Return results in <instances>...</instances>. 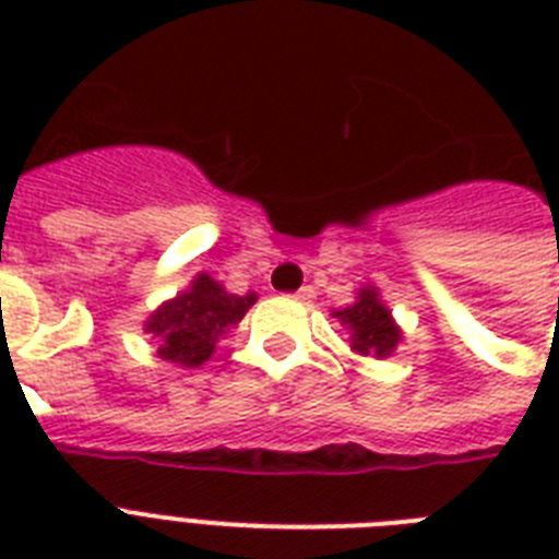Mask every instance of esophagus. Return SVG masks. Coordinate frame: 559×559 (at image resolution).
<instances>
[{"mask_svg":"<svg viewBox=\"0 0 559 559\" xmlns=\"http://www.w3.org/2000/svg\"><path fill=\"white\" fill-rule=\"evenodd\" d=\"M316 296V289L313 287H301L293 298H298V301H310V298Z\"/></svg>","mask_w":559,"mask_h":559,"instance_id":"obj_1","label":"esophagus"}]
</instances>
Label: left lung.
<instances>
[{
    "label": "left lung",
    "mask_w": 559,
    "mask_h": 559,
    "mask_svg": "<svg viewBox=\"0 0 559 559\" xmlns=\"http://www.w3.org/2000/svg\"><path fill=\"white\" fill-rule=\"evenodd\" d=\"M333 319H340L342 328H348L350 350L359 354V357L385 359L403 342L400 324L394 322L389 307L382 305L380 289L373 287V284L359 287L354 305L333 310Z\"/></svg>",
    "instance_id": "8db88e82"
}]
</instances>
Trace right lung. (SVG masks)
<instances>
[{
  "label": "right lung",
  "instance_id": "right-lung-1",
  "mask_svg": "<svg viewBox=\"0 0 559 559\" xmlns=\"http://www.w3.org/2000/svg\"><path fill=\"white\" fill-rule=\"evenodd\" d=\"M258 301V293L235 296L209 272H200L182 293L162 301L147 319L144 333L156 340V354L165 362L182 368H197L209 362L217 342L235 328L249 307Z\"/></svg>",
  "mask_w": 559,
  "mask_h": 559
}]
</instances>
